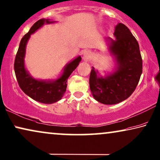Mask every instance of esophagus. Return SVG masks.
<instances>
[{
	"label": "esophagus",
	"instance_id": "obj_1",
	"mask_svg": "<svg viewBox=\"0 0 160 160\" xmlns=\"http://www.w3.org/2000/svg\"><path fill=\"white\" fill-rule=\"evenodd\" d=\"M91 55H92L91 51H89V50H86V51L84 52V54H83V59H84V61H89L90 58H91Z\"/></svg>",
	"mask_w": 160,
	"mask_h": 160
}]
</instances>
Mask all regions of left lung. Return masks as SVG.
Returning a JSON list of instances; mask_svg holds the SVG:
<instances>
[{
	"label": "left lung",
	"mask_w": 160,
	"mask_h": 160,
	"mask_svg": "<svg viewBox=\"0 0 160 160\" xmlns=\"http://www.w3.org/2000/svg\"><path fill=\"white\" fill-rule=\"evenodd\" d=\"M115 40L106 38L109 50L115 57L117 67L105 77L98 75L94 67L90 73L89 87L94 98L105 105H114L130 97L136 89L142 73L139 45L126 25L115 26Z\"/></svg>",
	"instance_id": "1"
}]
</instances>
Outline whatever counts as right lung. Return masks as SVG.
I'll use <instances>...</instances> for the list:
<instances>
[{
    "mask_svg": "<svg viewBox=\"0 0 160 160\" xmlns=\"http://www.w3.org/2000/svg\"><path fill=\"white\" fill-rule=\"evenodd\" d=\"M55 22L42 18L34 24L28 33L23 37L15 58L14 71L18 85L23 92L34 100L44 104H52L59 101L66 91L67 81L71 73L82 61L81 56L65 66L62 75L56 80H38L34 78L26 70L24 66V57L26 46L30 36L45 24H52Z\"/></svg>",
    "mask_w": 160,
    "mask_h": 160,
    "instance_id": "1",
    "label": "right lung"
}]
</instances>
